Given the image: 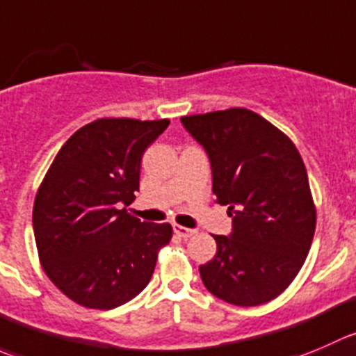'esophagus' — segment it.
Wrapping results in <instances>:
<instances>
[{"label":"esophagus","mask_w":356,"mask_h":356,"mask_svg":"<svg viewBox=\"0 0 356 356\" xmlns=\"http://www.w3.org/2000/svg\"><path fill=\"white\" fill-rule=\"evenodd\" d=\"M174 233L181 238H189V236H193L196 231L189 229V227H184V226H179V224H174Z\"/></svg>","instance_id":"1"}]
</instances>
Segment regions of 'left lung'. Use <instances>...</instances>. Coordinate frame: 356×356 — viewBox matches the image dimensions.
Listing matches in <instances>:
<instances>
[{
    "label": "left lung",
    "instance_id": "8db88e82",
    "mask_svg": "<svg viewBox=\"0 0 356 356\" xmlns=\"http://www.w3.org/2000/svg\"><path fill=\"white\" fill-rule=\"evenodd\" d=\"M181 122L209 154L212 191L233 217L229 236L213 234L216 255L200 266L203 285L234 306L278 298L305 264L316 226L298 147L245 108L182 116Z\"/></svg>",
    "mask_w": 356,
    "mask_h": 356
}]
</instances>
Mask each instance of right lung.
<instances>
[{
    "instance_id": "1",
    "label": "right lung",
    "mask_w": 356,
    "mask_h": 356,
    "mask_svg": "<svg viewBox=\"0 0 356 356\" xmlns=\"http://www.w3.org/2000/svg\"><path fill=\"white\" fill-rule=\"evenodd\" d=\"M168 120L101 118L72 134L36 193L34 240L47 277L71 301L113 309L146 289L168 222H140L122 205L139 191L144 151Z\"/></svg>"
}]
</instances>
